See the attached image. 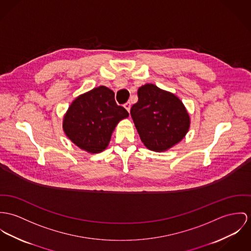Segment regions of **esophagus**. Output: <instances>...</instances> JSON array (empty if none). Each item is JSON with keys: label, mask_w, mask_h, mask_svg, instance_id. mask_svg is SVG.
I'll return each mask as SVG.
<instances>
[{"label": "esophagus", "mask_w": 251, "mask_h": 251, "mask_svg": "<svg viewBox=\"0 0 251 251\" xmlns=\"http://www.w3.org/2000/svg\"><path fill=\"white\" fill-rule=\"evenodd\" d=\"M124 107H125V109H126L128 112H130V110H131V102L128 101L127 103H125V104H124Z\"/></svg>", "instance_id": "obj_1"}]
</instances>
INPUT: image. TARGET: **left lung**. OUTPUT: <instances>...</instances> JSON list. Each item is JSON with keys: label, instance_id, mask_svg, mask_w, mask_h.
I'll return each instance as SVG.
<instances>
[{"label": "left lung", "instance_id": "8db88e82", "mask_svg": "<svg viewBox=\"0 0 251 251\" xmlns=\"http://www.w3.org/2000/svg\"><path fill=\"white\" fill-rule=\"evenodd\" d=\"M137 97L131 116L141 141L149 150L166 151L187 134L190 117L175 95L154 84H146L138 89Z\"/></svg>", "mask_w": 251, "mask_h": 251}]
</instances>
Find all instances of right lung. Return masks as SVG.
<instances>
[{
  "mask_svg": "<svg viewBox=\"0 0 251 251\" xmlns=\"http://www.w3.org/2000/svg\"><path fill=\"white\" fill-rule=\"evenodd\" d=\"M128 116L116 104L115 93L100 86L74 100L64 116L63 129L80 149L97 154L109 145L117 123Z\"/></svg>",
  "mask_w": 251,
  "mask_h": 251,
  "instance_id": "add662e5",
  "label": "right lung"
}]
</instances>
